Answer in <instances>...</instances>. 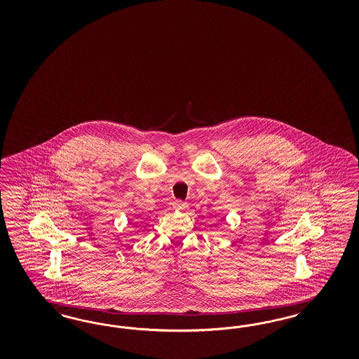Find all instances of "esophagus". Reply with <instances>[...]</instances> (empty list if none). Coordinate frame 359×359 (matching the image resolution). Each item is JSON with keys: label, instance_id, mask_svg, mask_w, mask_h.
<instances>
[{"label": "esophagus", "instance_id": "1", "mask_svg": "<svg viewBox=\"0 0 359 359\" xmlns=\"http://www.w3.org/2000/svg\"><path fill=\"white\" fill-rule=\"evenodd\" d=\"M172 207H174V209H177V210H184V209L188 208V204L184 203V201H182V200H175Z\"/></svg>", "mask_w": 359, "mask_h": 359}]
</instances>
